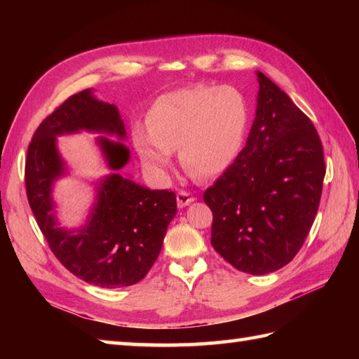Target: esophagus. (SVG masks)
<instances>
[{"mask_svg": "<svg viewBox=\"0 0 359 359\" xmlns=\"http://www.w3.org/2000/svg\"><path fill=\"white\" fill-rule=\"evenodd\" d=\"M196 201V197L193 194H189L188 191H179L177 193V205L179 208H184L187 205H189L191 202Z\"/></svg>", "mask_w": 359, "mask_h": 359, "instance_id": "esophagus-1", "label": "esophagus"}]
</instances>
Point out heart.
<instances>
[{"label": "heart", "mask_w": 359, "mask_h": 359, "mask_svg": "<svg viewBox=\"0 0 359 359\" xmlns=\"http://www.w3.org/2000/svg\"><path fill=\"white\" fill-rule=\"evenodd\" d=\"M148 133L137 129L135 148L143 163L163 171L179 151L182 166L197 179L225 172L238 158L248 128V106L231 86L196 85L160 97L147 117Z\"/></svg>", "instance_id": "obj_1"}]
</instances>
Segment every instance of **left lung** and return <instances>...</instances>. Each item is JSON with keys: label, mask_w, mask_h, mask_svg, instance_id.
Returning a JSON list of instances; mask_svg holds the SVG:
<instances>
[{"label": "left lung", "mask_w": 359, "mask_h": 359, "mask_svg": "<svg viewBox=\"0 0 359 359\" xmlns=\"http://www.w3.org/2000/svg\"><path fill=\"white\" fill-rule=\"evenodd\" d=\"M256 118L247 144L203 201L212 211L211 245L234 269L266 274L306 242L323 194V143L311 120L256 72Z\"/></svg>", "instance_id": "8db88e82"}]
</instances>
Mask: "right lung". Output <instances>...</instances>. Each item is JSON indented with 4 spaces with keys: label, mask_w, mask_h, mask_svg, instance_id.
Returning a JSON list of instances; mask_svg holds the SVG:
<instances>
[{
    "label": "right lung",
    "mask_w": 359,
    "mask_h": 359,
    "mask_svg": "<svg viewBox=\"0 0 359 359\" xmlns=\"http://www.w3.org/2000/svg\"><path fill=\"white\" fill-rule=\"evenodd\" d=\"M80 129L126 134L116 106L95 100L89 89L66 98L41 121L29 143L25 182L30 210L52 253L75 276L104 288L137 284L162 250L166 228L177 212L175 194L112 174L103 180L88 225L77 233L58 228L50 212L52 182L63 172L55 135ZM100 142L112 170L126 165L129 151L123 144Z\"/></svg>",
    "instance_id": "obj_1"
}]
</instances>
